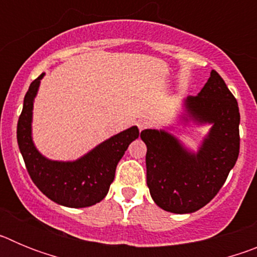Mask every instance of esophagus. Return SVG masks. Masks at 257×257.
<instances>
[{"instance_id":"esophagus-1","label":"esophagus","mask_w":257,"mask_h":257,"mask_svg":"<svg viewBox=\"0 0 257 257\" xmlns=\"http://www.w3.org/2000/svg\"><path fill=\"white\" fill-rule=\"evenodd\" d=\"M138 127H139L140 131L147 130V128L151 127V122L148 119H140V121H138Z\"/></svg>"}]
</instances>
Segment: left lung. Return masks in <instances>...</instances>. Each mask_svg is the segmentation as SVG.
Wrapping results in <instances>:
<instances>
[{"label":"left lung","mask_w":257,"mask_h":257,"mask_svg":"<svg viewBox=\"0 0 257 257\" xmlns=\"http://www.w3.org/2000/svg\"><path fill=\"white\" fill-rule=\"evenodd\" d=\"M185 121L211 123L197 153L165 130H144L147 184L162 210L190 213L206 206L225 183L239 154V109L216 70L196 96L185 99Z\"/></svg>","instance_id":"left-lung-1"}]
</instances>
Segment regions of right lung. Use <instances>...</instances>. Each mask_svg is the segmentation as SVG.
<instances>
[{
  "label": "right lung",
  "mask_w": 257,
  "mask_h": 257,
  "mask_svg": "<svg viewBox=\"0 0 257 257\" xmlns=\"http://www.w3.org/2000/svg\"><path fill=\"white\" fill-rule=\"evenodd\" d=\"M44 73L29 86L18 121L17 139L27 171L47 198L65 207L82 208L100 202L114 180L115 167L130 143L139 138L133 126L109 138L73 162L47 160L32 140V110Z\"/></svg>",
  "instance_id": "right-lung-1"
}]
</instances>
